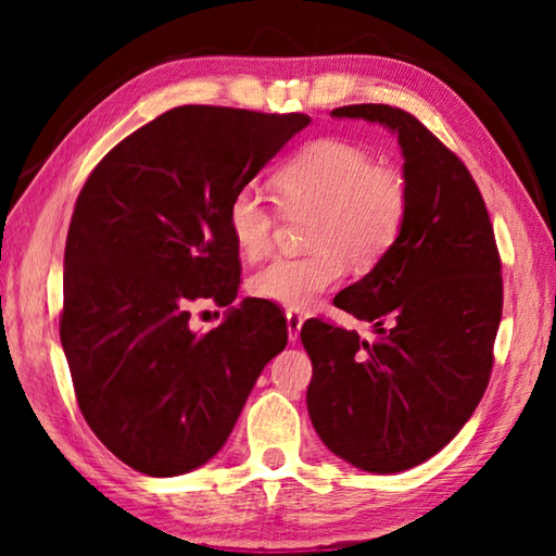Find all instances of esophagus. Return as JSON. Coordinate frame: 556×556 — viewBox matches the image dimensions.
<instances>
[{
	"instance_id": "34e87169",
	"label": "esophagus",
	"mask_w": 556,
	"mask_h": 556,
	"mask_svg": "<svg viewBox=\"0 0 556 556\" xmlns=\"http://www.w3.org/2000/svg\"><path fill=\"white\" fill-rule=\"evenodd\" d=\"M301 324H304V318H301L299 312H287V331H289V341L296 343V338L301 333Z\"/></svg>"
}]
</instances>
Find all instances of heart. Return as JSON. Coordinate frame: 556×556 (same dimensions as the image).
<instances>
[{
  "label": "heart",
  "instance_id": "heart-1",
  "mask_svg": "<svg viewBox=\"0 0 556 556\" xmlns=\"http://www.w3.org/2000/svg\"><path fill=\"white\" fill-rule=\"evenodd\" d=\"M285 213H312L306 244L312 252L279 255L250 277L257 299L287 308H308L353 269H370L400 240L409 213V188L392 166L345 139H318L299 149L275 174ZM277 208L255 186H242L228 203V230L244 257L265 255L275 238Z\"/></svg>",
  "mask_w": 556,
  "mask_h": 556
}]
</instances>
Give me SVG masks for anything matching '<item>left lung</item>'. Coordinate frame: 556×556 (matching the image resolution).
Segmentation results:
<instances>
[{"mask_svg": "<svg viewBox=\"0 0 556 556\" xmlns=\"http://www.w3.org/2000/svg\"><path fill=\"white\" fill-rule=\"evenodd\" d=\"M331 115L397 135L409 213L388 255L333 299L372 321L378 341L318 318L301 326L314 365L306 407L336 456L400 473L444 448L483 397L503 316L501 255L473 176L417 117L390 105Z\"/></svg>", "mask_w": 556, "mask_h": 556, "instance_id": "left-lung-1", "label": "left lung"}]
</instances>
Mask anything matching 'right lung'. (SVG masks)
I'll return each mask as SVG.
<instances>
[{"label":"right lung","mask_w":556,"mask_h":556,"mask_svg":"<svg viewBox=\"0 0 556 556\" xmlns=\"http://www.w3.org/2000/svg\"><path fill=\"white\" fill-rule=\"evenodd\" d=\"M308 122L174 108L108 152L75 201L61 345L88 427L139 473L181 476L211 460L285 351V316L262 299L203 336L188 326V304L238 296L228 203Z\"/></svg>","instance_id":"right-lung-1"}]
</instances>
